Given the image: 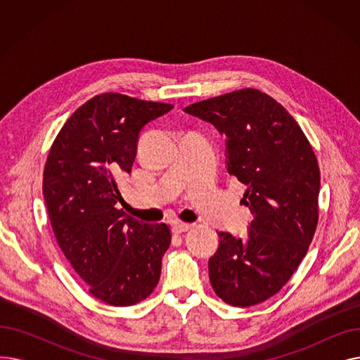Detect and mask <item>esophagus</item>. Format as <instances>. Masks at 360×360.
I'll use <instances>...</instances> for the list:
<instances>
[{
	"mask_svg": "<svg viewBox=\"0 0 360 360\" xmlns=\"http://www.w3.org/2000/svg\"><path fill=\"white\" fill-rule=\"evenodd\" d=\"M191 228H193V224H190V223H174L172 224L174 233H184L186 231H190Z\"/></svg>",
	"mask_w": 360,
	"mask_h": 360,
	"instance_id": "obj_1",
	"label": "esophagus"
}]
</instances>
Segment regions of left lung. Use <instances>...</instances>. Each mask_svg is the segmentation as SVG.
<instances>
[{
  "mask_svg": "<svg viewBox=\"0 0 360 360\" xmlns=\"http://www.w3.org/2000/svg\"><path fill=\"white\" fill-rule=\"evenodd\" d=\"M226 136V167L247 185L245 239L220 232L209 276L232 307H252L286 285L318 224L319 166L304 131L269 94L240 89L184 109Z\"/></svg>",
  "mask_w": 360,
  "mask_h": 360,
  "instance_id": "1",
  "label": "left lung"
}]
</instances>
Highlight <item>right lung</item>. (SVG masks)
<instances>
[{"instance_id":"obj_1","label":"right lung","mask_w":360,"mask_h":360,"mask_svg":"<svg viewBox=\"0 0 360 360\" xmlns=\"http://www.w3.org/2000/svg\"><path fill=\"white\" fill-rule=\"evenodd\" d=\"M172 108L98 94L67 120L45 163L42 191L56 242L89 292L112 307L139 304L160 278L170 231L118 210L117 179L131 172L141 128Z\"/></svg>"}]
</instances>
